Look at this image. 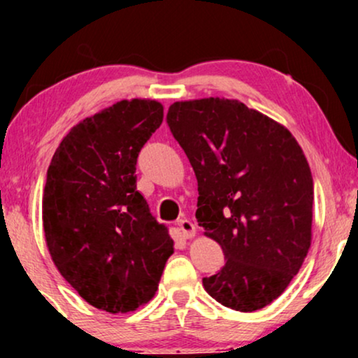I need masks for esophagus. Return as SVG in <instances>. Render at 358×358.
Returning <instances> with one entry per match:
<instances>
[{
	"label": "esophagus",
	"instance_id": "obj_1",
	"mask_svg": "<svg viewBox=\"0 0 358 358\" xmlns=\"http://www.w3.org/2000/svg\"><path fill=\"white\" fill-rule=\"evenodd\" d=\"M178 229L182 231V236L187 237V239H190V237L195 236V232H196L195 224H193V222L188 220V219L178 220Z\"/></svg>",
	"mask_w": 358,
	"mask_h": 358
}]
</instances>
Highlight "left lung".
<instances>
[{
    "instance_id": "1",
    "label": "left lung",
    "mask_w": 358,
    "mask_h": 358,
    "mask_svg": "<svg viewBox=\"0 0 358 358\" xmlns=\"http://www.w3.org/2000/svg\"><path fill=\"white\" fill-rule=\"evenodd\" d=\"M171 134L199 182L195 217L225 264L203 278L220 305L256 311L281 296L311 244L313 176L298 141L244 102H175Z\"/></svg>"
}]
</instances>
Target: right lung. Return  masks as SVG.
I'll return each mask as SVG.
<instances>
[{
    "label": "right lung",
    "instance_id": "add662e5",
    "mask_svg": "<svg viewBox=\"0 0 358 358\" xmlns=\"http://www.w3.org/2000/svg\"><path fill=\"white\" fill-rule=\"evenodd\" d=\"M162 121L159 102H116L73 126L47 171L50 256L89 305L109 313L150 301L173 254L168 227L136 188L138 155Z\"/></svg>",
    "mask_w": 358,
    "mask_h": 358
}]
</instances>
